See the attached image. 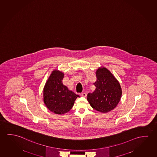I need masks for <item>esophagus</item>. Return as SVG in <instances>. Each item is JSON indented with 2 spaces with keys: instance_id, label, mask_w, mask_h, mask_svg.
<instances>
[{
  "instance_id": "34e87169",
  "label": "esophagus",
  "mask_w": 157,
  "mask_h": 157,
  "mask_svg": "<svg viewBox=\"0 0 157 157\" xmlns=\"http://www.w3.org/2000/svg\"><path fill=\"white\" fill-rule=\"evenodd\" d=\"M82 96L86 97L87 96V94H86L85 92H83V93L82 94Z\"/></svg>"
}]
</instances>
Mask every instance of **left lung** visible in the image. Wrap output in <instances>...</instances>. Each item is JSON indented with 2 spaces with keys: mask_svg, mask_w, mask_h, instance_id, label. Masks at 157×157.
I'll list each match as a JSON object with an SVG mask.
<instances>
[{
  "mask_svg": "<svg viewBox=\"0 0 157 157\" xmlns=\"http://www.w3.org/2000/svg\"><path fill=\"white\" fill-rule=\"evenodd\" d=\"M96 89L87 94V99L92 108L101 113H108L116 108L121 99L122 89L118 80L106 68L96 71Z\"/></svg>",
  "mask_w": 157,
  "mask_h": 157,
  "instance_id": "obj_1",
  "label": "left lung"
}]
</instances>
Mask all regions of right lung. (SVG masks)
<instances>
[{
	"instance_id": "1",
	"label": "right lung",
	"mask_w": 157,
	"mask_h": 157,
	"mask_svg": "<svg viewBox=\"0 0 157 157\" xmlns=\"http://www.w3.org/2000/svg\"><path fill=\"white\" fill-rule=\"evenodd\" d=\"M63 73L54 70L44 89V101L47 108L56 114L62 115L72 109L79 95L68 89L63 84Z\"/></svg>"
}]
</instances>
